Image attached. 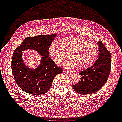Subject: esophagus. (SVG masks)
Masks as SVG:
<instances>
[{
    "mask_svg": "<svg viewBox=\"0 0 122 122\" xmlns=\"http://www.w3.org/2000/svg\"><path fill=\"white\" fill-rule=\"evenodd\" d=\"M63 73L67 74V75H71V72H70V71H65V70H63Z\"/></svg>",
    "mask_w": 122,
    "mask_h": 122,
    "instance_id": "1",
    "label": "esophagus"
}]
</instances>
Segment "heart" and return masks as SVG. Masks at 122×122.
Here are the masks:
<instances>
[{
	"mask_svg": "<svg viewBox=\"0 0 122 122\" xmlns=\"http://www.w3.org/2000/svg\"><path fill=\"white\" fill-rule=\"evenodd\" d=\"M49 53L53 60L60 64L71 54V61L66 62L64 66L72 68L86 69L94 63L98 53L97 46L78 37L65 39L62 43L58 41L52 42L49 48Z\"/></svg>",
	"mask_w": 122,
	"mask_h": 122,
	"instance_id": "1",
	"label": "heart"
}]
</instances>
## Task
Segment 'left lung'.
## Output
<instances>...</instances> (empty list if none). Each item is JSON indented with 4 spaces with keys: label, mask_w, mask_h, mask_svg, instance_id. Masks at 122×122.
I'll return each mask as SVG.
<instances>
[{
    "label": "left lung",
    "mask_w": 122,
    "mask_h": 122,
    "mask_svg": "<svg viewBox=\"0 0 122 122\" xmlns=\"http://www.w3.org/2000/svg\"><path fill=\"white\" fill-rule=\"evenodd\" d=\"M98 58L90 67L79 73L81 81L72 87L81 95L91 94L100 90L107 81L111 68V55L101 41L98 42Z\"/></svg>",
    "instance_id": "1"
}]
</instances>
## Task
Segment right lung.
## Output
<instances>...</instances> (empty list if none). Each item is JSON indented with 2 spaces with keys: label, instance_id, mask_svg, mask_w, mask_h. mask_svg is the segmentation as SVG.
<instances>
[{
  "label": "right lung",
  "instance_id": "1",
  "mask_svg": "<svg viewBox=\"0 0 122 122\" xmlns=\"http://www.w3.org/2000/svg\"><path fill=\"white\" fill-rule=\"evenodd\" d=\"M56 34L43 35L25 38L14 51L11 61L12 72L16 83L24 92L31 95H42L51 88L55 77L61 73L58 67L49 57V48ZM30 48L42 56L41 64L35 69L27 67L22 60V51Z\"/></svg>",
  "mask_w": 122,
  "mask_h": 122
}]
</instances>
